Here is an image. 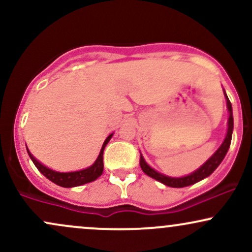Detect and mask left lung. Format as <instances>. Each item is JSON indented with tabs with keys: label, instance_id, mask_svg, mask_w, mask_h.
Here are the masks:
<instances>
[{
	"label": "left lung",
	"instance_id": "1",
	"mask_svg": "<svg viewBox=\"0 0 252 252\" xmlns=\"http://www.w3.org/2000/svg\"><path fill=\"white\" fill-rule=\"evenodd\" d=\"M225 97H226V103H227V110H228V122H227V132L226 136H225L224 142L221 143V146L219 147L218 150L213 154L209 160L206 161L200 168H198L195 172H193L192 174L182 176V178H170V176L163 175L161 173L156 172L155 169H153L152 167L148 166V163L144 161L143 156L141 155L140 158V166L141 168L147 175H149L150 178L155 179V180L162 182L163 185L169 187H176V189H180V187H186L189 186V185L196 184L198 181L202 180V179L207 178L212 174L213 172L217 169V167L221 163V161L224 160L225 155H226L228 148H230L231 144V138H232V130H233V116H232V105H231V102L228 100V98L225 94Z\"/></svg>",
	"mask_w": 252,
	"mask_h": 252
}]
</instances>
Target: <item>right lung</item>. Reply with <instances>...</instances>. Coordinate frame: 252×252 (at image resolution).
Listing matches in <instances>:
<instances>
[{"label": "right lung", "instance_id": "right-lung-1", "mask_svg": "<svg viewBox=\"0 0 252 252\" xmlns=\"http://www.w3.org/2000/svg\"><path fill=\"white\" fill-rule=\"evenodd\" d=\"M111 137H112V134L109 135L108 137H106V140L104 141L99 155H98L97 160L94 161V164H91V166L88 167V168L76 170V172H67V173L56 172V170L50 169L48 167L43 166L42 163H40L39 161H37L36 158L31 154V152L28 149L27 152H28V155H30V158H32V161H33V163L35 164L36 168L39 169L40 172H41L42 174L48 179V180L54 182V184L59 185V186L68 189V187L80 186V185L94 181L97 178H99V176L102 175L103 169H104V164H103L104 148H105V146L108 144Z\"/></svg>", "mask_w": 252, "mask_h": 252}]
</instances>
